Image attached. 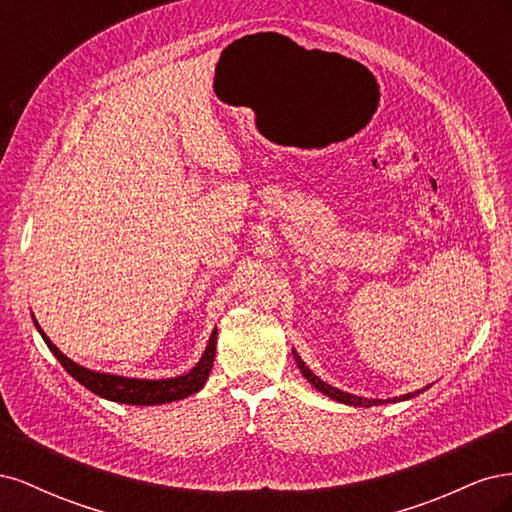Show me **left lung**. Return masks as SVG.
Returning a JSON list of instances; mask_svg holds the SVG:
<instances>
[{
	"label": "left lung",
	"mask_w": 512,
	"mask_h": 512,
	"mask_svg": "<svg viewBox=\"0 0 512 512\" xmlns=\"http://www.w3.org/2000/svg\"><path fill=\"white\" fill-rule=\"evenodd\" d=\"M294 359H297V365H299V369L303 371V376L307 378V382H312V384L316 386V389H318L320 393L329 395L331 399H335V401H342V404H348V406H361V408H369V406H374V404H382V401H376V399H363V397H356V395H350V393H342V391L333 389V386L324 384V382H322L318 376H314L312 371H309V369L305 367V363L299 359L297 352H294ZM408 397H414V393H408V395H404V397H395L393 401H397V399H408Z\"/></svg>",
	"instance_id": "8db88e82"
}]
</instances>
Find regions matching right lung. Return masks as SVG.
<instances>
[{
  "label": "right lung",
  "instance_id": "1",
  "mask_svg": "<svg viewBox=\"0 0 512 512\" xmlns=\"http://www.w3.org/2000/svg\"><path fill=\"white\" fill-rule=\"evenodd\" d=\"M36 327H38V322H36ZM38 331L46 342V346H49V350L57 356L61 367H64L72 378L79 380L85 389H89L91 393H96L104 399L119 401V404H130V406L168 404V401L183 399V397H188V395L203 389V384L209 376L213 359H215V342H218V331H213L203 359L198 361V365L190 371V374L168 378V380H136V378L100 374V371H91L87 367L76 365L74 361L68 359L64 352H59V348L51 342L49 337L44 335V331L40 327H38Z\"/></svg>",
  "mask_w": 512,
  "mask_h": 512
}]
</instances>
